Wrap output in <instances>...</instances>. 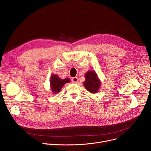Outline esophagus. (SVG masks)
Instances as JSON below:
<instances>
[{
  "label": "esophagus",
  "instance_id": "1",
  "mask_svg": "<svg viewBox=\"0 0 151 151\" xmlns=\"http://www.w3.org/2000/svg\"><path fill=\"white\" fill-rule=\"evenodd\" d=\"M72 81L73 82V83H77L78 82V78L77 77H73L72 79Z\"/></svg>",
  "mask_w": 151,
  "mask_h": 151
}]
</instances>
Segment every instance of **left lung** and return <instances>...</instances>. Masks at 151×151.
<instances>
[{
	"instance_id": "1",
	"label": "left lung",
	"mask_w": 151,
	"mask_h": 151,
	"mask_svg": "<svg viewBox=\"0 0 151 151\" xmlns=\"http://www.w3.org/2000/svg\"><path fill=\"white\" fill-rule=\"evenodd\" d=\"M86 80L83 85L86 89L90 93L94 94L98 92L101 82L99 79L98 75L94 70H89L85 74Z\"/></svg>"
}]
</instances>
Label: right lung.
<instances>
[{
	"label": "right lung",
	"mask_w": 151,
	"mask_h": 151,
	"mask_svg": "<svg viewBox=\"0 0 151 151\" xmlns=\"http://www.w3.org/2000/svg\"><path fill=\"white\" fill-rule=\"evenodd\" d=\"M70 80L67 78L61 79L57 75H52L50 80V89L53 94H56L58 93L62 87L66 83H69Z\"/></svg>",
	"instance_id": "right-lung-1"
}]
</instances>
